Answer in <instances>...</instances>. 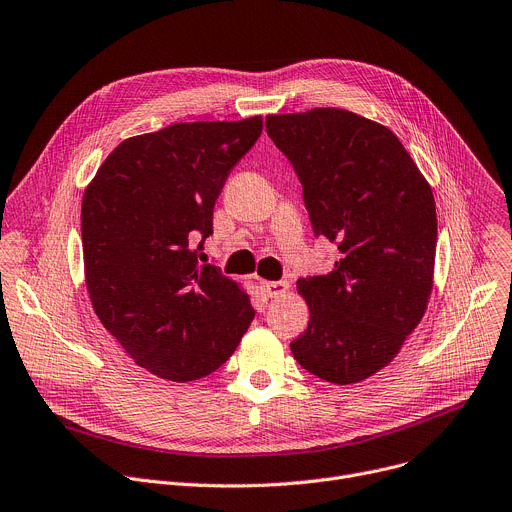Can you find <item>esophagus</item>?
I'll return each mask as SVG.
<instances>
[{"instance_id": "esophagus-1", "label": "esophagus", "mask_w": 512, "mask_h": 512, "mask_svg": "<svg viewBox=\"0 0 512 512\" xmlns=\"http://www.w3.org/2000/svg\"><path fill=\"white\" fill-rule=\"evenodd\" d=\"M263 292L269 298H280L288 292V282H265L263 284Z\"/></svg>"}]
</instances>
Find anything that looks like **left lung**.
Instances as JSON below:
<instances>
[{"instance_id":"1","label":"left lung","mask_w":512,"mask_h":512,"mask_svg":"<svg viewBox=\"0 0 512 512\" xmlns=\"http://www.w3.org/2000/svg\"><path fill=\"white\" fill-rule=\"evenodd\" d=\"M265 128L302 183L314 237L341 253L331 273L298 280L310 320L292 353L324 382H361L394 359L427 310L433 192L396 134L353 112L267 116Z\"/></svg>"}]
</instances>
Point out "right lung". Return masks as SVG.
Returning <instances> with one entry per match:
<instances>
[{
	"label": "right lung",
	"instance_id": "1",
	"mask_svg": "<svg viewBox=\"0 0 512 512\" xmlns=\"http://www.w3.org/2000/svg\"><path fill=\"white\" fill-rule=\"evenodd\" d=\"M263 120L181 122L126 138L81 204L85 284L98 318L151 374L192 382L241 343L249 296L198 251L230 173Z\"/></svg>",
	"mask_w": 512,
	"mask_h": 512
}]
</instances>
